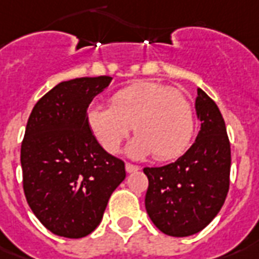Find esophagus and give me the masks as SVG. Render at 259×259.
I'll use <instances>...</instances> for the list:
<instances>
[{
  "label": "esophagus",
  "mask_w": 259,
  "mask_h": 259,
  "mask_svg": "<svg viewBox=\"0 0 259 259\" xmlns=\"http://www.w3.org/2000/svg\"><path fill=\"white\" fill-rule=\"evenodd\" d=\"M140 167L138 165H132V163H125V170H127V173H135V171H138Z\"/></svg>",
  "instance_id": "1"
}]
</instances>
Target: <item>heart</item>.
<instances>
[{"label":"heart","instance_id":"1","mask_svg":"<svg viewBox=\"0 0 259 259\" xmlns=\"http://www.w3.org/2000/svg\"><path fill=\"white\" fill-rule=\"evenodd\" d=\"M88 123L108 152L120 150L131 127L136 138L128 148L132 157L150 152L157 161L181 157L194 131L193 109L180 90L157 82L140 81L112 94L111 108L94 105Z\"/></svg>","mask_w":259,"mask_h":259}]
</instances>
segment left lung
I'll use <instances>...</instances> for the list:
<instances>
[{"mask_svg": "<svg viewBox=\"0 0 259 259\" xmlns=\"http://www.w3.org/2000/svg\"><path fill=\"white\" fill-rule=\"evenodd\" d=\"M196 112L201 130L188 151L161 167H144L148 178L146 211L152 223L170 236L197 234L222 209L231 169V147L219 108L197 89Z\"/></svg>", "mask_w": 259, "mask_h": 259, "instance_id": "8db88e82", "label": "left lung"}]
</instances>
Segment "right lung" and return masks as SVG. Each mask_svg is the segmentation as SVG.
<instances>
[{
	"label": "right lung",
	"instance_id": "right-lung-1",
	"mask_svg": "<svg viewBox=\"0 0 259 259\" xmlns=\"http://www.w3.org/2000/svg\"><path fill=\"white\" fill-rule=\"evenodd\" d=\"M112 78H75L58 83L32 109L21 143L28 205L55 235L78 239L100 224L125 166L108 154L88 123V108Z\"/></svg>",
	"mask_w": 259,
	"mask_h": 259
}]
</instances>
